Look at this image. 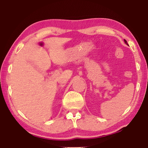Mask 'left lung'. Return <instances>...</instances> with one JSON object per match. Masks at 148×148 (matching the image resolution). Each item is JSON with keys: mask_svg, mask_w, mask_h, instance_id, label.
<instances>
[{"mask_svg": "<svg viewBox=\"0 0 148 148\" xmlns=\"http://www.w3.org/2000/svg\"><path fill=\"white\" fill-rule=\"evenodd\" d=\"M124 41H125V44H127V45H128V44H127V42L126 41V40H124Z\"/></svg>", "mask_w": 148, "mask_h": 148, "instance_id": "obj_1", "label": "left lung"}]
</instances>
